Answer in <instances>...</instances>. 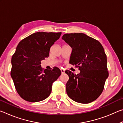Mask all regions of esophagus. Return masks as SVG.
Masks as SVG:
<instances>
[{"instance_id":"34e87169","label":"esophagus","mask_w":123,"mask_h":123,"mask_svg":"<svg viewBox=\"0 0 123 123\" xmlns=\"http://www.w3.org/2000/svg\"><path fill=\"white\" fill-rule=\"evenodd\" d=\"M61 73L62 74L65 73V70H63V69H61Z\"/></svg>"}]
</instances>
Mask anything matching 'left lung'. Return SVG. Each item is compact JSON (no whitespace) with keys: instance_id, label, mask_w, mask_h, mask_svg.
I'll return each instance as SVG.
<instances>
[{"instance_id":"left-lung-1","label":"left lung","mask_w":123,"mask_h":123,"mask_svg":"<svg viewBox=\"0 0 123 123\" xmlns=\"http://www.w3.org/2000/svg\"><path fill=\"white\" fill-rule=\"evenodd\" d=\"M62 39L72 48L69 63L80 70L77 75L65 72L69 76L67 93L75 101L90 103L101 94L109 76L104 48L98 41L82 33L64 34Z\"/></svg>"}]
</instances>
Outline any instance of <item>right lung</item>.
Segmentation results:
<instances>
[{"mask_svg":"<svg viewBox=\"0 0 123 123\" xmlns=\"http://www.w3.org/2000/svg\"><path fill=\"white\" fill-rule=\"evenodd\" d=\"M61 32H37L20 42L11 59V76L20 97L29 102L42 101L48 97L53 83L61 74L59 68L41 67V61L48 57L50 47Z\"/></svg>","mask_w":123,"mask_h":123,"instance_id":"obj_1","label":"right lung"}]
</instances>
